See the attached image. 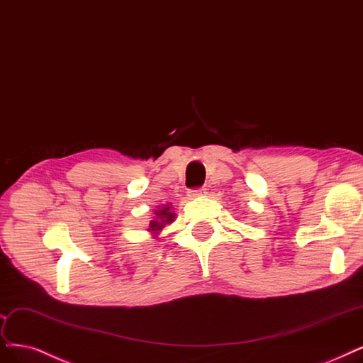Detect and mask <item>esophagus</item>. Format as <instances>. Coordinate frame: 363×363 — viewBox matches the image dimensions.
<instances>
[{
	"label": "esophagus",
	"mask_w": 363,
	"mask_h": 363,
	"mask_svg": "<svg viewBox=\"0 0 363 363\" xmlns=\"http://www.w3.org/2000/svg\"><path fill=\"white\" fill-rule=\"evenodd\" d=\"M206 187H196V189H191L189 191V196L191 198H198V196H203L206 195Z\"/></svg>",
	"instance_id": "obj_1"
}]
</instances>
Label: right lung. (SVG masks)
<instances>
[{
  "label": "right lung",
  "instance_id": "1",
  "mask_svg": "<svg viewBox=\"0 0 363 363\" xmlns=\"http://www.w3.org/2000/svg\"><path fill=\"white\" fill-rule=\"evenodd\" d=\"M156 218L153 220H150V227L148 231L153 233V235H156L159 231H162L165 228L167 223H171L176 218V213H172L171 207L168 204L162 206L159 210H156Z\"/></svg>",
  "mask_w": 363,
  "mask_h": 363
}]
</instances>
